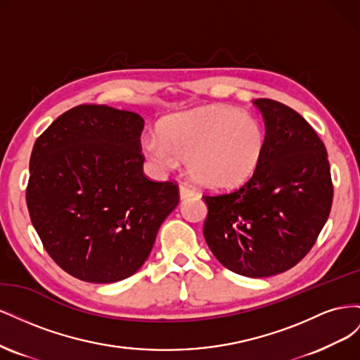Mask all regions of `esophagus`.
I'll use <instances>...</instances> for the list:
<instances>
[{
	"label": "esophagus",
	"mask_w": 360,
	"mask_h": 360,
	"mask_svg": "<svg viewBox=\"0 0 360 360\" xmlns=\"http://www.w3.org/2000/svg\"><path fill=\"white\" fill-rule=\"evenodd\" d=\"M195 193H197V192H195V189L191 188V186H188L186 183H181V184H180V198H181V200L193 197Z\"/></svg>",
	"instance_id": "34e87169"
}]
</instances>
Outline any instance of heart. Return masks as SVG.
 I'll return each instance as SVG.
<instances>
[{
	"instance_id": "1",
	"label": "heart",
	"mask_w": 360,
	"mask_h": 360,
	"mask_svg": "<svg viewBox=\"0 0 360 360\" xmlns=\"http://www.w3.org/2000/svg\"><path fill=\"white\" fill-rule=\"evenodd\" d=\"M158 136L143 141L144 155L168 169L186 160L205 188L228 191L254 176L266 151V132L254 117L226 105H207L162 120Z\"/></svg>"
}]
</instances>
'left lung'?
Listing matches in <instances>:
<instances>
[{
  "instance_id": "left-lung-1",
  "label": "left lung",
  "mask_w": 360,
  "mask_h": 360,
  "mask_svg": "<svg viewBox=\"0 0 360 360\" xmlns=\"http://www.w3.org/2000/svg\"><path fill=\"white\" fill-rule=\"evenodd\" d=\"M266 124V151L240 188L204 195V238L219 263L248 278L296 266L328 221L333 184L317 132L290 106L257 99Z\"/></svg>"
}]
</instances>
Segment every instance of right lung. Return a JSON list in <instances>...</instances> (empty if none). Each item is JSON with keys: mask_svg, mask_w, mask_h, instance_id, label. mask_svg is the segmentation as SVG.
Segmentation results:
<instances>
[{"mask_svg": "<svg viewBox=\"0 0 360 360\" xmlns=\"http://www.w3.org/2000/svg\"><path fill=\"white\" fill-rule=\"evenodd\" d=\"M139 114L79 105L60 115L32 147L27 207L49 257L93 284L132 276L180 195L144 176Z\"/></svg>", "mask_w": 360, "mask_h": 360, "instance_id": "right-lung-1", "label": "right lung"}]
</instances>
